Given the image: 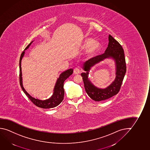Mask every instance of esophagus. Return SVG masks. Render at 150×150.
<instances>
[{"label":"esophagus","mask_w":150,"mask_h":150,"mask_svg":"<svg viewBox=\"0 0 150 150\" xmlns=\"http://www.w3.org/2000/svg\"><path fill=\"white\" fill-rule=\"evenodd\" d=\"M79 73H80V70H79V68L76 67V68H75V69H74V73L75 74V75H77V74H79Z\"/></svg>","instance_id":"34e87169"}]
</instances>
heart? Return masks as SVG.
<instances>
[{"label":"heart","instance_id":"heart-1","mask_svg":"<svg viewBox=\"0 0 150 150\" xmlns=\"http://www.w3.org/2000/svg\"><path fill=\"white\" fill-rule=\"evenodd\" d=\"M83 46L88 47V53L90 54H94L100 49L101 45L99 42L94 41L91 38H87L83 41Z\"/></svg>","mask_w":150,"mask_h":150}]
</instances>
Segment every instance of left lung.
Segmentation results:
<instances>
[{"instance_id":"8db88e82","label":"left lung","mask_w":150,"mask_h":150,"mask_svg":"<svg viewBox=\"0 0 150 150\" xmlns=\"http://www.w3.org/2000/svg\"><path fill=\"white\" fill-rule=\"evenodd\" d=\"M108 44L105 52L88 60L83 65L85 73H82L86 92L91 99L95 101H101L108 99L117 94L122 84L126 71V65L124 52L122 47L111 35H108ZM113 59L116 64V77L111 85L104 89H101L93 86L88 79V71L95 64L106 58Z\"/></svg>"}]
</instances>
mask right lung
I'll return each mask as SVG.
<instances>
[{
  "label": "right lung",
  "instance_id": "add662e5",
  "mask_svg": "<svg viewBox=\"0 0 150 150\" xmlns=\"http://www.w3.org/2000/svg\"><path fill=\"white\" fill-rule=\"evenodd\" d=\"M33 42H31L30 44L28 45V46L26 47L25 50H26L28 48ZM25 51H23V52L21 54L20 59V84L21 86V88L23 90V92L25 93L27 97L30 99V101L32 102L35 105L42 108H53L54 107L58 106L59 105L64 99V90L63 88V83L64 81L67 79L68 77H69L70 75L73 73V69H67L65 71H63L61 74H60L59 78L55 83V87L54 88V92L53 95L51 97L49 98L48 99L45 100H41L35 99L34 98H33L32 96L28 93V92L26 91L23 87V84H22V70H21V60L22 59L23 56L24 55Z\"/></svg>",
  "mask_w": 150,
  "mask_h": 150
}]
</instances>
